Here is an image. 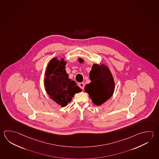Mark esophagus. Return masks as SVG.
<instances>
[{
	"mask_svg": "<svg viewBox=\"0 0 159 159\" xmlns=\"http://www.w3.org/2000/svg\"><path fill=\"white\" fill-rule=\"evenodd\" d=\"M79 87H80L81 89H83L84 88V87H85L84 83H79Z\"/></svg>",
	"mask_w": 159,
	"mask_h": 159,
	"instance_id": "34e87169",
	"label": "esophagus"
}]
</instances>
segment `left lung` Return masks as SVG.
Wrapping results in <instances>:
<instances>
[{"mask_svg":"<svg viewBox=\"0 0 159 159\" xmlns=\"http://www.w3.org/2000/svg\"><path fill=\"white\" fill-rule=\"evenodd\" d=\"M90 82L85 87V91L96 105H101L114 93L115 83L110 70L106 66L94 64L89 74Z\"/></svg>","mask_w":159,"mask_h":159,"instance_id":"left-lung-1","label":"left lung"}]
</instances>
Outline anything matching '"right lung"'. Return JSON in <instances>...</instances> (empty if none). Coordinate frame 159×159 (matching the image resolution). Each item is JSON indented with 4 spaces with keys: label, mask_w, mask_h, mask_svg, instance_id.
<instances>
[{
    "label": "right lung",
    "mask_w": 159,
    "mask_h": 159,
    "mask_svg": "<svg viewBox=\"0 0 159 159\" xmlns=\"http://www.w3.org/2000/svg\"><path fill=\"white\" fill-rule=\"evenodd\" d=\"M66 61L54 58L49 63L44 80L45 90L50 98L62 107L70 102L75 93L81 89L69 78L65 70Z\"/></svg>",
    "instance_id": "right-lung-1"
}]
</instances>
